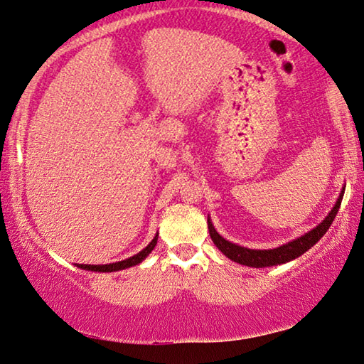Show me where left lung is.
I'll return each instance as SVG.
<instances>
[{"label": "left lung", "instance_id": "1", "mask_svg": "<svg viewBox=\"0 0 364 364\" xmlns=\"http://www.w3.org/2000/svg\"><path fill=\"white\" fill-rule=\"evenodd\" d=\"M343 193H345V188L342 189V193H340L336 205H333L332 210L328 212V215L319 225H317L316 228H313L308 233H304L303 236H299V238L290 241V243L282 245L279 247H274V250H250V247L235 245V243H232V241L222 238V236L217 233V230L213 228L210 218L207 217V225H209L210 238L213 241V245H215L228 259H232V261L238 262V264L247 265V267H256V269L257 267H272V265L290 262V261H293V259H296L301 255H304L309 247H313L317 241H319L322 236L326 235L328 227H331L333 222V218H336V215H337L340 204H342Z\"/></svg>", "mask_w": 364, "mask_h": 364}]
</instances>
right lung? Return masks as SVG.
<instances>
[{"label": "right lung", "mask_w": 364, "mask_h": 364, "mask_svg": "<svg viewBox=\"0 0 364 364\" xmlns=\"http://www.w3.org/2000/svg\"><path fill=\"white\" fill-rule=\"evenodd\" d=\"M157 240H159V235L154 236V240L149 243L146 247H144L142 251L137 252L132 257L124 259V261H119V262H113V264H102V265H92V264H77V267L84 269V270H92V272H114V270H123V269H128L132 267V265H137L141 264L144 259H146L149 255H151L152 250L157 245Z\"/></svg>", "instance_id": "right-lung-1"}]
</instances>
